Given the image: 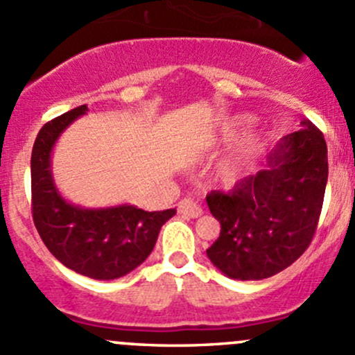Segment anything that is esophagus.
Here are the masks:
<instances>
[{
	"label": "esophagus",
	"instance_id": "esophagus-1",
	"mask_svg": "<svg viewBox=\"0 0 355 355\" xmlns=\"http://www.w3.org/2000/svg\"><path fill=\"white\" fill-rule=\"evenodd\" d=\"M178 213L185 214V216L198 218L202 214V206H200V202L198 199L185 198L180 200V204H178Z\"/></svg>",
	"mask_w": 355,
	"mask_h": 355
}]
</instances>
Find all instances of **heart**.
<instances>
[{"mask_svg":"<svg viewBox=\"0 0 355 355\" xmlns=\"http://www.w3.org/2000/svg\"><path fill=\"white\" fill-rule=\"evenodd\" d=\"M252 127V118L249 114H235L230 120L225 121L218 130V135L214 141L221 142V144H228V142L235 141L241 137L247 128ZM263 148V139L252 135L247 137L241 144L235 146L223 159L218 163L216 166V177L223 184H235L241 180L247 173V170L252 164L254 157H256L257 151Z\"/></svg>","mask_w":355,"mask_h":355,"instance_id":"1","label":"heart"}]
</instances>
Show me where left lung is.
Wrapping results in <instances>:
<instances>
[{
  "instance_id": "1",
  "label": "left lung",
  "mask_w": 355,
  "mask_h": 355,
  "mask_svg": "<svg viewBox=\"0 0 355 355\" xmlns=\"http://www.w3.org/2000/svg\"><path fill=\"white\" fill-rule=\"evenodd\" d=\"M280 139L266 168L242 178L227 194L206 196L220 237L206 250L234 280H263L299 259L313 241L328 182V149L311 123Z\"/></svg>"
}]
</instances>
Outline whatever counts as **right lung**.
Masks as SVG:
<instances>
[{"instance_id":"1","label":"right lung","mask_w":355,"mask_h":355,"mask_svg":"<svg viewBox=\"0 0 355 355\" xmlns=\"http://www.w3.org/2000/svg\"><path fill=\"white\" fill-rule=\"evenodd\" d=\"M87 105L55 118L39 130L31 157L32 216L49 252L75 273L94 280H114L141 266L177 209L149 211L132 204L84 207L60 194L51 155L60 135L87 113Z\"/></svg>"}]
</instances>
